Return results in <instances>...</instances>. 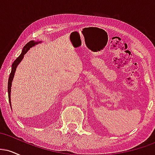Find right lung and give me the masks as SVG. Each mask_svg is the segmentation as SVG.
<instances>
[{"label":"right lung","instance_id":"obj_1","mask_svg":"<svg viewBox=\"0 0 155 155\" xmlns=\"http://www.w3.org/2000/svg\"><path fill=\"white\" fill-rule=\"evenodd\" d=\"M41 41H38V42H35L34 41H31L28 42V44H25V46L24 48H23L22 49V53H21V54L19 55L18 58H17L15 60V62H14L13 64H12V71H11V74H10V76H9V78H8V100H9V103L11 104V87H12V80H13V78H14V76H15V73L16 71V68H17V66L19 65V63H20L21 60H22L23 57H24V55L26 54V52L28 51V50L30 49V48L33 47V46L35 45V44L40 43Z\"/></svg>","mask_w":155,"mask_h":155}]
</instances>
